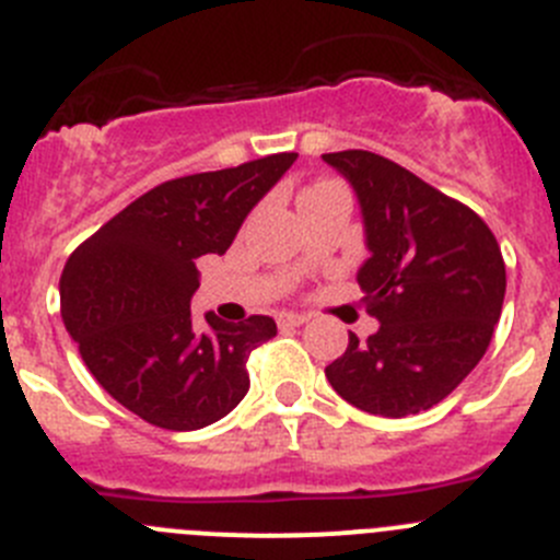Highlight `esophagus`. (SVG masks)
<instances>
[{
  "label": "esophagus",
  "instance_id": "34e87169",
  "mask_svg": "<svg viewBox=\"0 0 560 560\" xmlns=\"http://www.w3.org/2000/svg\"><path fill=\"white\" fill-rule=\"evenodd\" d=\"M306 314H295V312H281L279 317H276V323L281 325V328H298V325L306 323Z\"/></svg>",
  "mask_w": 560,
  "mask_h": 560
}]
</instances>
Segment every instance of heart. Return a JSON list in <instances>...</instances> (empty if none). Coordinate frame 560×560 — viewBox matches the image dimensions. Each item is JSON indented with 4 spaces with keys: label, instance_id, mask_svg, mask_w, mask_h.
Wrapping results in <instances>:
<instances>
[{
    "label": "heart",
    "instance_id": "heart-1",
    "mask_svg": "<svg viewBox=\"0 0 560 560\" xmlns=\"http://www.w3.org/2000/svg\"><path fill=\"white\" fill-rule=\"evenodd\" d=\"M325 186H336V183H330V180H323V183H317V186L306 188V191H317V188H325Z\"/></svg>",
    "mask_w": 560,
    "mask_h": 560
}]
</instances>
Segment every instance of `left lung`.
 <instances>
[{
	"label": "left lung",
	"instance_id": "left-lung-1",
	"mask_svg": "<svg viewBox=\"0 0 560 560\" xmlns=\"http://www.w3.org/2000/svg\"><path fill=\"white\" fill-rule=\"evenodd\" d=\"M361 202L366 248L358 270L380 328L350 334L325 366L336 394L372 416L405 418L446 399L487 352L506 295L490 226L405 166L369 150L325 153Z\"/></svg>",
	"mask_w": 560,
	"mask_h": 560
}]
</instances>
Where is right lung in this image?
<instances>
[{"label":"right lung","instance_id":"1","mask_svg":"<svg viewBox=\"0 0 560 560\" xmlns=\"http://www.w3.org/2000/svg\"><path fill=\"white\" fill-rule=\"evenodd\" d=\"M276 153L177 177L119 210L68 257L59 303L92 377L148 424L191 432L213 424L248 390L246 361L276 323L252 314L191 323L197 259L224 254L254 205L295 164Z\"/></svg>","mask_w":560,"mask_h":560}]
</instances>
